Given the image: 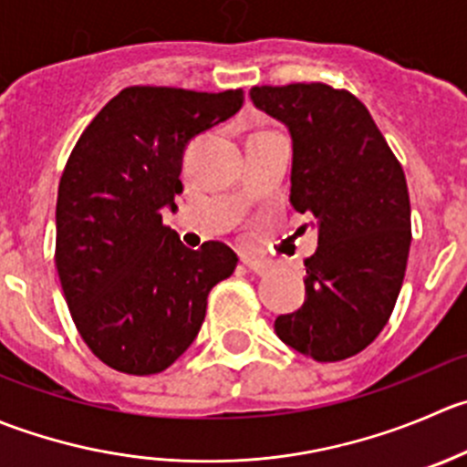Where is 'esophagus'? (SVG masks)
Wrapping results in <instances>:
<instances>
[{"mask_svg":"<svg viewBox=\"0 0 467 467\" xmlns=\"http://www.w3.org/2000/svg\"><path fill=\"white\" fill-rule=\"evenodd\" d=\"M244 265H246L253 274H260V275L269 274L271 271V262L257 260V257H244Z\"/></svg>","mask_w":467,"mask_h":467,"instance_id":"obj_1","label":"esophagus"}]
</instances>
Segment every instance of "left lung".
<instances>
[{"mask_svg": "<svg viewBox=\"0 0 467 467\" xmlns=\"http://www.w3.org/2000/svg\"><path fill=\"white\" fill-rule=\"evenodd\" d=\"M260 111L292 137L289 202L312 214L306 301L275 319L287 347L319 363L363 351L388 324L404 283L410 201L404 171L368 107L326 84L253 86Z\"/></svg>", "mask_w": 467, "mask_h": 467, "instance_id": "left-lung-1", "label": "left lung"}]
</instances>
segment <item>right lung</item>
Returning <instances> with one entry per match:
<instances>
[{
  "label": "right lung",
  "mask_w": 467,
  "mask_h": 467,
  "mask_svg": "<svg viewBox=\"0 0 467 467\" xmlns=\"http://www.w3.org/2000/svg\"><path fill=\"white\" fill-rule=\"evenodd\" d=\"M242 104L239 88L130 86L77 141L58 182L54 260L81 339L109 368H171L196 339L210 289L233 275V248H187L161 214L178 210L187 143Z\"/></svg>",
  "instance_id": "right-lung-1"
}]
</instances>
